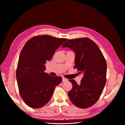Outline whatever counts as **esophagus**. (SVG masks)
Instances as JSON below:
<instances>
[{
    "label": "esophagus",
    "mask_w": 125,
    "mask_h": 125,
    "mask_svg": "<svg viewBox=\"0 0 125 125\" xmlns=\"http://www.w3.org/2000/svg\"><path fill=\"white\" fill-rule=\"evenodd\" d=\"M66 81H67V79L65 77H62V82H65Z\"/></svg>",
    "instance_id": "obj_1"
}]
</instances>
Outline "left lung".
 I'll use <instances>...</instances> for the list:
<instances>
[{
    "label": "left lung",
    "mask_w": 125,
    "mask_h": 125,
    "mask_svg": "<svg viewBox=\"0 0 125 125\" xmlns=\"http://www.w3.org/2000/svg\"><path fill=\"white\" fill-rule=\"evenodd\" d=\"M62 47L73 50L74 68L83 75L79 84L73 79L69 80L73 84L68 92L69 99L79 108H88L99 100L106 82L105 59L95 43L87 37L69 40Z\"/></svg>",
    "instance_id": "1"
}]
</instances>
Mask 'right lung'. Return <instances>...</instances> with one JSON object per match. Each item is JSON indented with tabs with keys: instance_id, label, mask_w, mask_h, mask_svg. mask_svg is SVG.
I'll use <instances>...</instances> for the list:
<instances>
[{
	"instance_id": "right-lung-1",
	"label": "right lung",
	"mask_w": 125,
	"mask_h": 125,
	"mask_svg": "<svg viewBox=\"0 0 125 125\" xmlns=\"http://www.w3.org/2000/svg\"><path fill=\"white\" fill-rule=\"evenodd\" d=\"M67 40L48 35L35 36L26 42L22 48L16 78L21 97L29 107L38 108L46 104L55 87L62 81L61 77L45 73V63L51 60L57 49Z\"/></svg>"
}]
</instances>
